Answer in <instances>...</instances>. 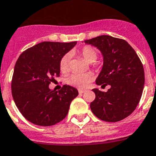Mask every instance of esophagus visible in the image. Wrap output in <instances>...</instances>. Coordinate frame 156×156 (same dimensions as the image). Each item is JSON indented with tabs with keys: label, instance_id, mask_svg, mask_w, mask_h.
Wrapping results in <instances>:
<instances>
[{
	"label": "esophagus",
	"instance_id": "34e87169",
	"mask_svg": "<svg viewBox=\"0 0 156 156\" xmlns=\"http://www.w3.org/2000/svg\"><path fill=\"white\" fill-rule=\"evenodd\" d=\"M86 91L85 90H79V94H83V93H85Z\"/></svg>",
	"mask_w": 156,
	"mask_h": 156
}]
</instances>
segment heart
Here are the masks:
<instances>
[{"mask_svg":"<svg viewBox=\"0 0 156 156\" xmlns=\"http://www.w3.org/2000/svg\"><path fill=\"white\" fill-rule=\"evenodd\" d=\"M79 55L88 63L94 62L98 58V52L95 48L90 45H86L83 47L79 52ZM59 68L62 73H67L69 70V55L68 54L63 55L59 62ZM93 79L92 74L89 73H73L69 76L66 80V82L69 85L79 88L84 89L89 85Z\"/></svg>","mask_w":156,"mask_h":156,"instance_id":"obj_1","label":"heart"}]
</instances>
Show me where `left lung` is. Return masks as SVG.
Segmentation results:
<instances>
[{
    "label": "left lung",
    "instance_id": "1",
    "mask_svg": "<svg viewBox=\"0 0 156 156\" xmlns=\"http://www.w3.org/2000/svg\"><path fill=\"white\" fill-rule=\"evenodd\" d=\"M84 42L97 47L104 57L96 83L111 86L107 92L93 89L96 98L90 103L91 111L102 121L123 120L135 111L142 95L143 65L134 48L124 39L100 35Z\"/></svg>",
    "mask_w": 156,
    "mask_h": 156
}]
</instances>
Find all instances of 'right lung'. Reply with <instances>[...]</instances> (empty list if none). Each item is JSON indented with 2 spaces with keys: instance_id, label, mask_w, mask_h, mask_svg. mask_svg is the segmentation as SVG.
<instances>
[{
  "instance_id": "right-lung-1",
  "label": "right lung",
  "mask_w": 156,
  "mask_h": 156,
  "mask_svg": "<svg viewBox=\"0 0 156 156\" xmlns=\"http://www.w3.org/2000/svg\"><path fill=\"white\" fill-rule=\"evenodd\" d=\"M76 44L43 42L23 52L15 66L11 93L17 108L28 121L39 126H51L67 115L73 100L79 94L71 86L58 91L48 85L59 76L61 58Z\"/></svg>"
}]
</instances>
